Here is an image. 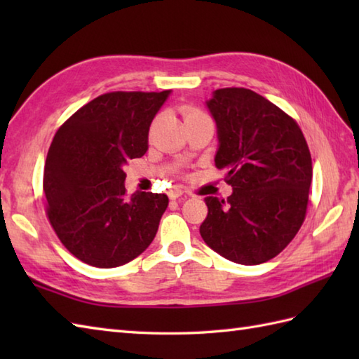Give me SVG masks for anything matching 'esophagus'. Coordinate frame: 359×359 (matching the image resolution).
Segmentation results:
<instances>
[{
	"label": "esophagus",
	"instance_id": "1",
	"mask_svg": "<svg viewBox=\"0 0 359 359\" xmlns=\"http://www.w3.org/2000/svg\"><path fill=\"white\" fill-rule=\"evenodd\" d=\"M182 194H184V191H182V189H179V188H174L172 191L170 193V197H171V199H179V197H180Z\"/></svg>",
	"mask_w": 359,
	"mask_h": 359
}]
</instances>
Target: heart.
Instances as JSON below:
<instances>
[{"label": "heart", "instance_id": "obj_1", "mask_svg": "<svg viewBox=\"0 0 359 359\" xmlns=\"http://www.w3.org/2000/svg\"><path fill=\"white\" fill-rule=\"evenodd\" d=\"M182 114H184L185 121L193 120V118H199V117H203V116H205V114H203L201 109L194 108V106H185V108L182 109Z\"/></svg>", "mask_w": 359, "mask_h": 359}]
</instances>
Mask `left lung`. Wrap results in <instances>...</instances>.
<instances>
[{
    "instance_id": "left-lung-1",
    "label": "left lung",
    "mask_w": 359,
    "mask_h": 359,
    "mask_svg": "<svg viewBox=\"0 0 359 359\" xmlns=\"http://www.w3.org/2000/svg\"><path fill=\"white\" fill-rule=\"evenodd\" d=\"M216 166L233 187L226 201L205 197V243L228 261L257 265L278 256L306 219L313 168L299 125L245 88L215 90Z\"/></svg>"
}]
</instances>
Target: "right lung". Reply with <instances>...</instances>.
<instances>
[{"label":"right lung","instance_id":"right-lung-1","mask_svg":"<svg viewBox=\"0 0 359 359\" xmlns=\"http://www.w3.org/2000/svg\"><path fill=\"white\" fill-rule=\"evenodd\" d=\"M170 95L116 90L74 112L53 135L44 163L46 216L80 261L112 269L149 247L168 196L126 194L123 166L148 149L152 118Z\"/></svg>","mask_w":359,"mask_h":359}]
</instances>
